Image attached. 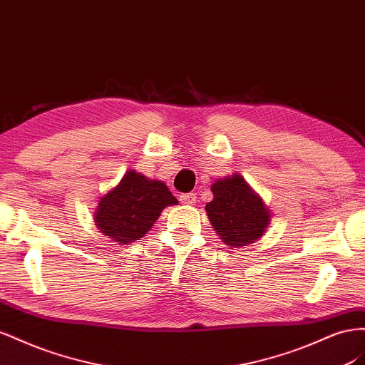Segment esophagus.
I'll list each match as a JSON object with an SVG mask.
<instances>
[{"instance_id": "1", "label": "esophagus", "mask_w": 365, "mask_h": 365, "mask_svg": "<svg viewBox=\"0 0 365 365\" xmlns=\"http://www.w3.org/2000/svg\"><path fill=\"white\" fill-rule=\"evenodd\" d=\"M180 202L183 203V205H195V202H197V195L194 194V192H188V194H182L180 195Z\"/></svg>"}]
</instances>
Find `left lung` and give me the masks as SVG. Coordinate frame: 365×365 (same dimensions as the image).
<instances>
[{
    "label": "left lung",
    "instance_id": "8db88e82",
    "mask_svg": "<svg viewBox=\"0 0 365 365\" xmlns=\"http://www.w3.org/2000/svg\"><path fill=\"white\" fill-rule=\"evenodd\" d=\"M212 200L205 210L220 240L231 247H243L262 238L272 211L243 175L234 173L212 183Z\"/></svg>",
    "mask_w": 365,
    "mask_h": 365
}]
</instances>
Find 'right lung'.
I'll return each mask as SVG.
<instances>
[{
	"instance_id": "1",
	"label": "right lung",
	"mask_w": 365,
	"mask_h": 365,
	"mask_svg": "<svg viewBox=\"0 0 365 365\" xmlns=\"http://www.w3.org/2000/svg\"><path fill=\"white\" fill-rule=\"evenodd\" d=\"M177 203L162 180L128 170L116 186L99 197L93 220L102 235L125 246L140 240L165 207Z\"/></svg>"
}]
</instances>
